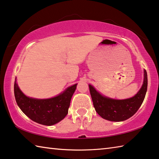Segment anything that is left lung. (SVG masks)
Instances as JSON below:
<instances>
[{"instance_id": "left-lung-1", "label": "left lung", "mask_w": 159, "mask_h": 159, "mask_svg": "<svg viewBox=\"0 0 159 159\" xmlns=\"http://www.w3.org/2000/svg\"><path fill=\"white\" fill-rule=\"evenodd\" d=\"M89 92L95 111L103 119L122 122L132 117L142 105L148 89V74L144 70L143 84L134 97L126 99H114L101 94L89 85Z\"/></svg>"}]
</instances>
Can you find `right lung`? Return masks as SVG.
Returning <instances> with one entry per match:
<instances>
[{
    "label": "right lung",
    "mask_w": 159,
    "mask_h": 159,
    "mask_svg": "<svg viewBox=\"0 0 159 159\" xmlns=\"http://www.w3.org/2000/svg\"><path fill=\"white\" fill-rule=\"evenodd\" d=\"M76 85L77 83L68 87L57 96L49 99H34L23 93L17 84L16 77L14 97L20 109L30 120L40 125L51 126L60 122L67 115Z\"/></svg>",
    "instance_id": "obj_1"
}]
</instances>
